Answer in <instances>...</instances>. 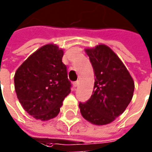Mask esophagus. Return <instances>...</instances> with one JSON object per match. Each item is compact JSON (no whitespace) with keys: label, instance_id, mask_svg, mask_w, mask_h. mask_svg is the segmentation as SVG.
<instances>
[{"label":"esophagus","instance_id":"34e87169","mask_svg":"<svg viewBox=\"0 0 152 152\" xmlns=\"http://www.w3.org/2000/svg\"><path fill=\"white\" fill-rule=\"evenodd\" d=\"M77 85H78V81H76L73 82V86H74V87H76Z\"/></svg>","mask_w":152,"mask_h":152}]
</instances>
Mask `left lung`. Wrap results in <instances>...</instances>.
Here are the masks:
<instances>
[{
	"label": "left lung",
	"mask_w": 152,
	"mask_h": 152,
	"mask_svg": "<svg viewBox=\"0 0 152 152\" xmlns=\"http://www.w3.org/2000/svg\"><path fill=\"white\" fill-rule=\"evenodd\" d=\"M86 52L92 63L94 90L86 102H79L81 115L97 125L113 122L123 113L133 97L134 83L116 54L103 45Z\"/></svg>",
	"instance_id": "obj_1"
}]
</instances>
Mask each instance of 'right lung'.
Segmentation results:
<instances>
[{"instance_id":"1","label":"right lung","mask_w":152,"mask_h":152,"mask_svg":"<svg viewBox=\"0 0 152 152\" xmlns=\"http://www.w3.org/2000/svg\"><path fill=\"white\" fill-rule=\"evenodd\" d=\"M63 50L46 45L20 66L14 76L15 91L24 110L37 119L49 120L60 113L71 92Z\"/></svg>"}]
</instances>
